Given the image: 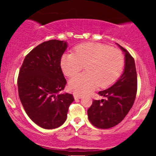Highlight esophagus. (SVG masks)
<instances>
[{"instance_id": "esophagus-1", "label": "esophagus", "mask_w": 156, "mask_h": 156, "mask_svg": "<svg viewBox=\"0 0 156 156\" xmlns=\"http://www.w3.org/2000/svg\"><path fill=\"white\" fill-rule=\"evenodd\" d=\"M73 96H74L75 100H78V99H80V98H82L81 95H79V94H73Z\"/></svg>"}]
</instances>
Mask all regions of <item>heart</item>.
I'll use <instances>...</instances> for the list:
<instances>
[{
  "label": "heart",
  "instance_id": "b5f03b06",
  "mask_svg": "<svg viewBox=\"0 0 156 156\" xmlns=\"http://www.w3.org/2000/svg\"><path fill=\"white\" fill-rule=\"evenodd\" d=\"M125 60L119 50L98 42H87L77 45L73 53H64L61 67L64 75L73 77L86 69V72L71 78L69 89L78 94L92 92L99 86L110 87L120 76Z\"/></svg>",
  "mask_w": 156,
  "mask_h": 156
}]
</instances>
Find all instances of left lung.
<instances>
[{"label": "left lung", "mask_w": 156, "mask_h": 156, "mask_svg": "<svg viewBox=\"0 0 156 156\" xmlns=\"http://www.w3.org/2000/svg\"><path fill=\"white\" fill-rule=\"evenodd\" d=\"M125 53L123 73L111 87L98 94L105 99L94 100L87 111L90 122L98 128H112L122 122L135 101L137 91V75L131 55L119 44Z\"/></svg>", "instance_id": "obj_1"}]
</instances>
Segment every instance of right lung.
Here are the masks:
<instances>
[{
    "instance_id": "1",
    "label": "right lung",
    "mask_w": 156,
    "mask_h": 156,
    "mask_svg": "<svg viewBox=\"0 0 156 156\" xmlns=\"http://www.w3.org/2000/svg\"><path fill=\"white\" fill-rule=\"evenodd\" d=\"M67 48L66 41L42 42L26 55L20 69V100L30 119L44 129L63 125L74 101L73 94H59L67 83L61 68V58Z\"/></svg>"
}]
</instances>
